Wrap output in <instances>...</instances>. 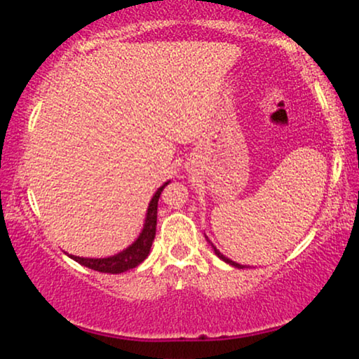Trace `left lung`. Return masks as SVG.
<instances>
[{
    "mask_svg": "<svg viewBox=\"0 0 359 359\" xmlns=\"http://www.w3.org/2000/svg\"><path fill=\"white\" fill-rule=\"evenodd\" d=\"M214 252H215V255H217V257L220 258V259H224V262L225 263H229V264H232V266H235V268H243L242 266V264H238V263H235V262H232V259H229L227 257H224V255L222 253H220L219 252V250L217 248H214Z\"/></svg>",
    "mask_w": 359,
    "mask_h": 359,
    "instance_id": "left-lung-1",
    "label": "left lung"
}]
</instances>
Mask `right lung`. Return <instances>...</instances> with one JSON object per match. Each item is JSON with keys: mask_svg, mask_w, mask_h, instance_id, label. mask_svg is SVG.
Returning <instances> with one entry per match:
<instances>
[{"mask_svg": "<svg viewBox=\"0 0 359 359\" xmlns=\"http://www.w3.org/2000/svg\"><path fill=\"white\" fill-rule=\"evenodd\" d=\"M166 184L168 183H165L161 188H158L154 198H151L149 204V210H147L144 230H142L139 238H137L129 248H126L124 252L117 253L114 257H109V258H81V257H75V255H70V258L83 264V266L95 269V271L111 273V274L124 273L127 269H132L135 268L137 264H140L147 257H149L150 247L151 243H154L155 232H156V208H158V198L161 191H163Z\"/></svg>", "mask_w": 359, "mask_h": 359, "instance_id": "obj_1", "label": "right lung"}]
</instances>
